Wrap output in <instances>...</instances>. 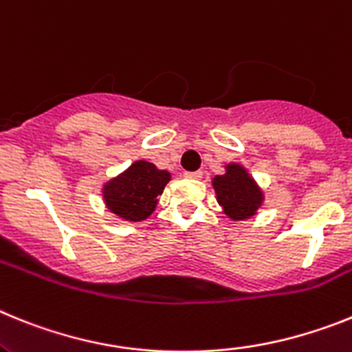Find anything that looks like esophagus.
Wrapping results in <instances>:
<instances>
[{"instance_id":"obj_1","label":"esophagus","mask_w":352,"mask_h":352,"mask_svg":"<svg viewBox=\"0 0 352 352\" xmlns=\"http://www.w3.org/2000/svg\"><path fill=\"white\" fill-rule=\"evenodd\" d=\"M201 175H204V172H201V170H198V172H186L184 173L186 179H201Z\"/></svg>"}]
</instances>
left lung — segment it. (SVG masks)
Returning a JSON list of instances; mask_svg holds the SVG:
<instances>
[{
  "label": "left lung",
  "mask_w": 352,
  "mask_h": 352,
  "mask_svg": "<svg viewBox=\"0 0 352 352\" xmlns=\"http://www.w3.org/2000/svg\"><path fill=\"white\" fill-rule=\"evenodd\" d=\"M212 186L218 195L219 206L232 219L250 218L261 207V189L239 164H228L227 173L214 177Z\"/></svg>",
  "instance_id": "1"
}]
</instances>
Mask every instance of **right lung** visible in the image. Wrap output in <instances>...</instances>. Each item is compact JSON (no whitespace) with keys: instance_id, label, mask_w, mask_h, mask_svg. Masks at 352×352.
<instances>
[{"instance_id":"add662e5","label":"right lung","mask_w":352,"mask_h":352,"mask_svg":"<svg viewBox=\"0 0 352 352\" xmlns=\"http://www.w3.org/2000/svg\"><path fill=\"white\" fill-rule=\"evenodd\" d=\"M170 173L152 163L136 161L127 172L104 186V201L111 212L127 221H142L154 212Z\"/></svg>"}]
</instances>
